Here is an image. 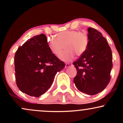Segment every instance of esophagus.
Segmentation results:
<instances>
[{"label": "esophagus", "mask_w": 123, "mask_h": 123, "mask_svg": "<svg viewBox=\"0 0 123 123\" xmlns=\"http://www.w3.org/2000/svg\"><path fill=\"white\" fill-rule=\"evenodd\" d=\"M70 66H71V64H70V63H66V64L65 65L66 68H69Z\"/></svg>", "instance_id": "obj_1"}]
</instances>
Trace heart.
Here are the masks:
<instances>
[{"label": "heart", "instance_id": "obj_1", "mask_svg": "<svg viewBox=\"0 0 123 123\" xmlns=\"http://www.w3.org/2000/svg\"><path fill=\"white\" fill-rule=\"evenodd\" d=\"M53 37L47 39L49 50L56 56L60 55L65 46L66 50L60 56V58L65 62H69L75 57V53L81 55L85 53L88 46V37L84 32H79L75 30L64 31Z\"/></svg>", "mask_w": 123, "mask_h": 123}]
</instances>
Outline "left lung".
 Instances as JSON below:
<instances>
[{"mask_svg": "<svg viewBox=\"0 0 123 123\" xmlns=\"http://www.w3.org/2000/svg\"><path fill=\"white\" fill-rule=\"evenodd\" d=\"M88 46L85 53L73 64L77 69L73 79L80 91L95 95L106 88L111 80L112 53L102 33L88 28Z\"/></svg>", "mask_w": 123, "mask_h": 123, "instance_id": "8db88e82", "label": "left lung"}]
</instances>
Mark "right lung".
<instances>
[{
  "instance_id": "1",
  "label": "right lung",
  "mask_w": 123,
  "mask_h": 123,
  "mask_svg": "<svg viewBox=\"0 0 123 123\" xmlns=\"http://www.w3.org/2000/svg\"><path fill=\"white\" fill-rule=\"evenodd\" d=\"M15 79L20 91L39 97L53 84L55 76L65 66L49 50L47 37L33 36L20 46L14 57Z\"/></svg>"
}]
</instances>
